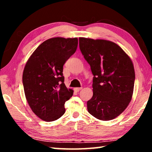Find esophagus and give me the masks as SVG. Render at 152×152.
<instances>
[{
	"mask_svg": "<svg viewBox=\"0 0 152 152\" xmlns=\"http://www.w3.org/2000/svg\"><path fill=\"white\" fill-rule=\"evenodd\" d=\"M82 89V87H80V88H74V91H76V92H79Z\"/></svg>",
	"mask_w": 152,
	"mask_h": 152,
	"instance_id": "esophagus-1",
	"label": "esophagus"
}]
</instances>
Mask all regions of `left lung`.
<instances>
[{"instance_id": "left-lung-1", "label": "left lung", "mask_w": 152, "mask_h": 152, "mask_svg": "<svg viewBox=\"0 0 152 152\" xmlns=\"http://www.w3.org/2000/svg\"><path fill=\"white\" fill-rule=\"evenodd\" d=\"M79 46L94 76L88 111L99 120L114 119L132 101L135 82L132 61L110 41L80 37Z\"/></svg>"}]
</instances>
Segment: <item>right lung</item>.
<instances>
[{"label":"right lung","instance_id":"1","mask_svg":"<svg viewBox=\"0 0 152 152\" xmlns=\"http://www.w3.org/2000/svg\"><path fill=\"white\" fill-rule=\"evenodd\" d=\"M78 38L53 37L43 42L28 59L23 73L27 101L32 111L45 121H53L65 113L64 104L73 90L64 84L63 66L73 55Z\"/></svg>","mask_w":152,"mask_h":152}]
</instances>
